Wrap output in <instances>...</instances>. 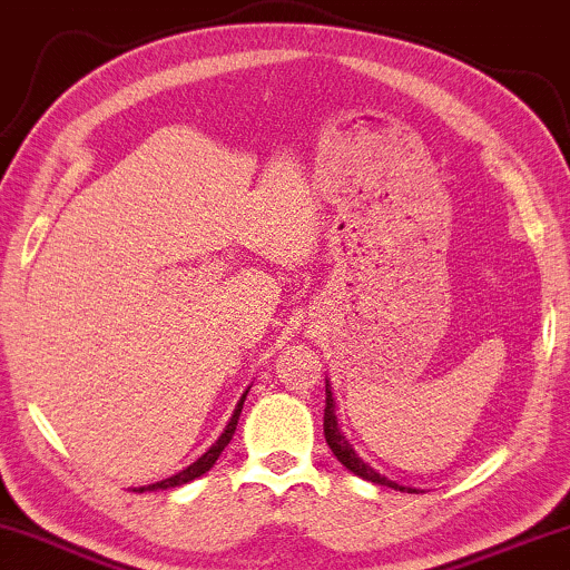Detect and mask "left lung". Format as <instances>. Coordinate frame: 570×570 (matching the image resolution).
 I'll list each match as a JSON object with an SVG mask.
<instances>
[{"instance_id":"8db88e82","label":"left lung","mask_w":570,"mask_h":570,"mask_svg":"<svg viewBox=\"0 0 570 570\" xmlns=\"http://www.w3.org/2000/svg\"><path fill=\"white\" fill-rule=\"evenodd\" d=\"M323 432H325V443H328V449L333 451V456H336L341 464H344L348 472L362 476V480L367 482H375V484H389L393 490H406V492H416L414 488H404V484H396L391 482L389 476H381L375 472L373 466H367L364 461L356 456L352 451V445H348V440L341 435L338 430V422H336V414H333V396H331V389L328 383H325V414H323Z\"/></svg>"}]
</instances>
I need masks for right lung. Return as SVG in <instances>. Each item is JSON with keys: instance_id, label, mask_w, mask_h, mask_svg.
I'll return each mask as SVG.
<instances>
[{"instance_id": "1", "label": "right lung", "mask_w": 570, "mask_h": 570, "mask_svg": "<svg viewBox=\"0 0 570 570\" xmlns=\"http://www.w3.org/2000/svg\"><path fill=\"white\" fill-rule=\"evenodd\" d=\"M245 396H247V393H245ZM245 396H242V401L237 404V409H234V416H232V422L226 424L224 435L216 440V445H210V451H208V453H203V456L197 459L195 464H189L187 469H181L179 474H174V476H169V480H164V482L148 484V488H140L138 492H142V490H169V488H177V484H187V482H193V480H197V476H200V474H206L208 469L216 464V459L222 456V451L226 449V445H229V440H232V435H234V430H237V422H239V414H242V404H245Z\"/></svg>"}]
</instances>
